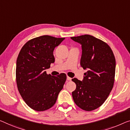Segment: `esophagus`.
<instances>
[{"instance_id":"1","label":"esophagus","mask_w":130,"mask_h":130,"mask_svg":"<svg viewBox=\"0 0 130 130\" xmlns=\"http://www.w3.org/2000/svg\"><path fill=\"white\" fill-rule=\"evenodd\" d=\"M71 79H72L71 77H69V76H67V80H71Z\"/></svg>"}]
</instances>
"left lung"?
I'll use <instances>...</instances> for the list:
<instances>
[{
    "mask_svg": "<svg viewBox=\"0 0 130 130\" xmlns=\"http://www.w3.org/2000/svg\"><path fill=\"white\" fill-rule=\"evenodd\" d=\"M71 38L82 45L80 65L88 70L82 81L72 79L76 85L72 93L73 99L81 109L92 111L104 103L113 88L115 57L106 42L93 36L85 34Z\"/></svg>",
    "mask_w": 130,
    "mask_h": 130,
    "instance_id": "8db88e82",
    "label": "left lung"
}]
</instances>
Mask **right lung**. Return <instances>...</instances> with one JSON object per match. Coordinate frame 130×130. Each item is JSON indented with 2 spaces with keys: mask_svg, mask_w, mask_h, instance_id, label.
<instances>
[{
  "mask_svg": "<svg viewBox=\"0 0 130 130\" xmlns=\"http://www.w3.org/2000/svg\"><path fill=\"white\" fill-rule=\"evenodd\" d=\"M64 39L40 36L28 41L19 54L15 69L17 89L25 103L36 111L53 107L67 80L65 73L54 76L45 71L55 61L54 48Z\"/></svg>",
  "mask_w": 130,
  "mask_h": 130,
  "instance_id": "add662e5",
  "label": "right lung"
}]
</instances>
